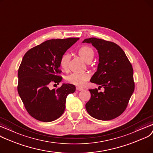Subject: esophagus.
<instances>
[{
  "label": "esophagus",
  "instance_id": "1",
  "mask_svg": "<svg viewBox=\"0 0 153 153\" xmlns=\"http://www.w3.org/2000/svg\"><path fill=\"white\" fill-rule=\"evenodd\" d=\"M84 88H82V87H76V90H78V91H82L83 90Z\"/></svg>",
  "mask_w": 153,
  "mask_h": 153
}]
</instances>
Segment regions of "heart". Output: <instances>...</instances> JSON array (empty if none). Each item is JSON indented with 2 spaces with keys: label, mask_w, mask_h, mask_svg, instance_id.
Masks as SVG:
<instances>
[{
  "label": "heart",
  "mask_w": 153,
  "mask_h": 153,
  "mask_svg": "<svg viewBox=\"0 0 153 153\" xmlns=\"http://www.w3.org/2000/svg\"><path fill=\"white\" fill-rule=\"evenodd\" d=\"M78 54L82 59L86 62H90L94 57V51L88 46H83L78 50ZM69 55L67 53L63 54L60 60V67L64 71L68 68ZM90 78V75L86 72L73 73L67 76V81L73 85L78 86H83L86 82Z\"/></svg>",
  "instance_id": "1"
}]
</instances>
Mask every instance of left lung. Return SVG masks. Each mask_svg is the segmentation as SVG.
I'll return each mask as SVG.
<instances>
[{
    "mask_svg": "<svg viewBox=\"0 0 153 153\" xmlns=\"http://www.w3.org/2000/svg\"><path fill=\"white\" fill-rule=\"evenodd\" d=\"M83 43H91L98 50L99 64L91 83L105 88L89 90L91 98L85 107L87 112L99 120H111L125 111L134 90L133 69L124 51L114 42L94 37Z\"/></svg>",
    "mask_w": 153,
    "mask_h": 153,
    "instance_id": "obj_1",
    "label": "left lung"
}]
</instances>
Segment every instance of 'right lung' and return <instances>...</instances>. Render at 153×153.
Masks as SVG:
<instances>
[{"label":"right lung","instance_id":"1","mask_svg":"<svg viewBox=\"0 0 153 153\" xmlns=\"http://www.w3.org/2000/svg\"><path fill=\"white\" fill-rule=\"evenodd\" d=\"M79 38L48 40L30 48L24 55L18 71L17 90L27 111L43 122L54 121L62 115L68 94L75 86L63 84L50 90L52 83L62 81L60 60Z\"/></svg>","mask_w":153,"mask_h":153}]
</instances>
